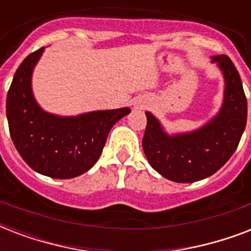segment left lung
<instances>
[{"label": "left lung", "instance_id": "8db88e82", "mask_svg": "<svg viewBox=\"0 0 251 251\" xmlns=\"http://www.w3.org/2000/svg\"><path fill=\"white\" fill-rule=\"evenodd\" d=\"M224 76V100L219 113L206 125L189 133L169 135L155 116L146 112L143 151L150 165L175 182H195L220 169L237 149L248 118L241 78L228 56H214Z\"/></svg>", "mask_w": 251, "mask_h": 251}]
</instances>
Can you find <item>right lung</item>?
<instances>
[{"instance_id":"add662e5","label":"right lung","mask_w":251,"mask_h":251,"mask_svg":"<svg viewBox=\"0 0 251 251\" xmlns=\"http://www.w3.org/2000/svg\"><path fill=\"white\" fill-rule=\"evenodd\" d=\"M44 48L23 60L14 74L6 99L10 137L22 159L40 175L74 178L99 160L112 126L130 108L95 110L61 117L40 108L32 94L31 78Z\"/></svg>"}]
</instances>
